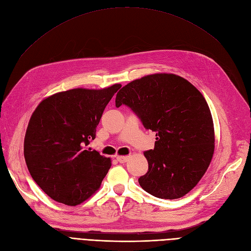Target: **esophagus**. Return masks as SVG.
<instances>
[{"label": "esophagus", "instance_id": "34e87169", "mask_svg": "<svg viewBox=\"0 0 251 251\" xmlns=\"http://www.w3.org/2000/svg\"><path fill=\"white\" fill-rule=\"evenodd\" d=\"M116 159H117V161H118L119 163H125V162L127 161L128 157H127V156H117Z\"/></svg>", "mask_w": 251, "mask_h": 251}]
</instances>
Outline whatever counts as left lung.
Instances as JSON below:
<instances>
[{
  "label": "left lung",
  "mask_w": 251,
  "mask_h": 251,
  "mask_svg": "<svg viewBox=\"0 0 251 251\" xmlns=\"http://www.w3.org/2000/svg\"><path fill=\"white\" fill-rule=\"evenodd\" d=\"M115 104L131 108L157 136L154 150L144 151L149 171L138 179L140 186L160 199L191 192L215 151L214 123L200 91L178 75L151 74L120 89Z\"/></svg>",
  "instance_id": "left-lung-1"
}]
</instances>
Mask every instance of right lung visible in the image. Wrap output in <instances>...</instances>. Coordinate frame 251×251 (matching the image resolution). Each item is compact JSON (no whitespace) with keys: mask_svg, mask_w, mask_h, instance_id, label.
Masks as SVG:
<instances>
[{"mask_svg":"<svg viewBox=\"0 0 251 251\" xmlns=\"http://www.w3.org/2000/svg\"><path fill=\"white\" fill-rule=\"evenodd\" d=\"M120 87L68 90L37 105L27 126L24 156L31 177L51 199L75 206L100 188L111 159L88 144Z\"/></svg>","mask_w":251,"mask_h":251,"instance_id":"right-lung-1","label":"right lung"}]
</instances>
